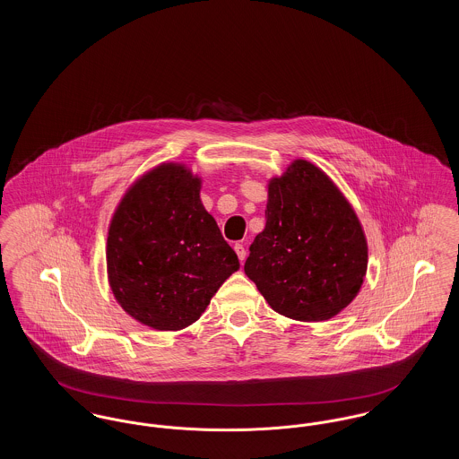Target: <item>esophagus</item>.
<instances>
[{
  "label": "esophagus",
  "instance_id": "obj_1",
  "mask_svg": "<svg viewBox=\"0 0 459 459\" xmlns=\"http://www.w3.org/2000/svg\"><path fill=\"white\" fill-rule=\"evenodd\" d=\"M234 249H236V253H238V256H239L240 263H244L246 260V256H247V253H246V247H244V244H236L234 246Z\"/></svg>",
  "mask_w": 459,
  "mask_h": 459
}]
</instances>
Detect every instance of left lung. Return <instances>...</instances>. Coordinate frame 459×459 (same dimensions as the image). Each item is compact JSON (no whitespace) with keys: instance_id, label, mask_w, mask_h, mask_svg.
Segmentation results:
<instances>
[{"instance_id":"left-lung-1","label":"left lung","mask_w":459,"mask_h":459,"mask_svg":"<svg viewBox=\"0 0 459 459\" xmlns=\"http://www.w3.org/2000/svg\"><path fill=\"white\" fill-rule=\"evenodd\" d=\"M266 187V225L249 247L246 275L287 318H333L358 296L367 275L361 221L335 182L303 158Z\"/></svg>"}]
</instances>
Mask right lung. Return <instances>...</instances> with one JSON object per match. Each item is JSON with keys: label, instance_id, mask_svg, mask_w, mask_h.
I'll return each instance as SVG.
<instances>
[{"label": "right lung", "instance_id": "1", "mask_svg": "<svg viewBox=\"0 0 459 459\" xmlns=\"http://www.w3.org/2000/svg\"><path fill=\"white\" fill-rule=\"evenodd\" d=\"M201 186L187 165L163 161L132 182L109 220V289L146 327L193 325L239 270L236 251L201 203Z\"/></svg>", "mask_w": 459, "mask_h": 459}]
</instances>
